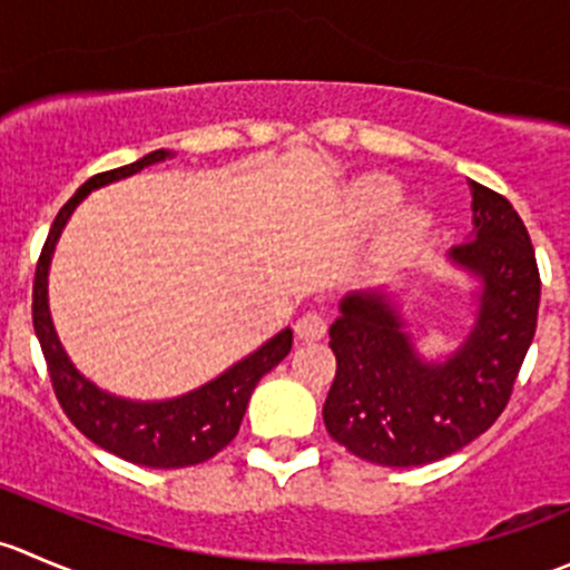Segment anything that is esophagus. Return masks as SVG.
I'll return each instance as SVG.
<instances>
[{"mask_svg": "<svg viewBox=\"0 0 570 570\" xmlns=\"http://www.w3.org/2000/svg\"><path fill=\"white\" fill-rule=\"evenodd\" d=\"M295 333L301 342H320V338H325V333H327V322L322 320L317 312H308L297 320Z\"/></svg>", "mask_w": 570, "mask_h": 570, "instance_id": "1", "label": "esophagus"}]
</instances>
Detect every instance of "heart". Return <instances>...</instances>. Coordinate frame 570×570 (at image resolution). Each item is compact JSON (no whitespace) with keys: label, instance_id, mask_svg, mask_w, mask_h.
<instances>
[{"label":"heart","instance_id":"obj_1","mask_svg":"<svg viewBox=\"0 0 570 570\" xmlns=\"http://www.w3.org/2000/svg\"><path fill=\"white\" fill-rule=\"evenodd\" d=\"M402 187L396 184V178L383 176V174H372L364 176L353 189L355 206L364 212L366 217H381L386 215L389 209H394V204L400 200ZM422 212L419 209H402L400 215H394V220L389 223L386 234H383V250L396 253L405 248L407 243L413 239V234L422 228Z\"/></svg>","mask_w":570,"mask_h":570}]
</instances>
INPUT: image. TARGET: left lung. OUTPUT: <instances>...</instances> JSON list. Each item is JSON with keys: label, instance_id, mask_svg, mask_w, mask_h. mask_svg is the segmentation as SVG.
Returning <instances> with one entry per match:
<instances>
[{"label": "left lung", "instance_id": "left-lung-1", "mask_svg": "<svg viewBox=\"0 0 570 570\" xmlns=\"http://www.w3.org/2000/svg\"><path fill=\"white\" fill-rule=\"evenodd\" d=\"M474 228L450 250L480 281L469 336L446 361H424L389 295L350 292L331 325L336 377L322 405L333 441L381 465H424L463 450L508 407L538 327L540 273L519 212L469 181Z\"/></svg>", "mask_w": 570, "mask_h": 570}]
</instances>
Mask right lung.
<instances>
[{
	"label": "right lung",
	"instance_id": "1",
	"mask_svg": "<svg viewBox=\"0 0 570 570\" xmlns=\"http://www.w3.org/2000/svg\"><path fill=\"white\" fill-rule=\"evenodd\" d=\"M168 157L174 154L159 148L137 163L88 178L57 212L43 250H40L36 286H32V325H36V336L43 350L46 366H49L51 389H55L66 416L71 419L79 433L88 435L101 450L129 463L148 465V469H184V465L204 463L215 458L223 446L232 444L234 435L239 433L256 383L273 366H278L292 350V331L286 327L206 386L163 402H137L101 392L88 377L79 375L77 366L68 361L55 325H51L49 295H46L57 239H60L71 212L88 198L90 189L137 174V170L163 163Z\"/></svg>",
	"mask_w": 570,
	"mask_h": 570
}]
</instances>
